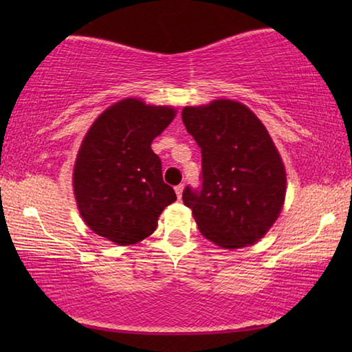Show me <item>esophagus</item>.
<instances>
[{
	"instance_id": "34e87169",
	"label": "esophagus",
	"mask_w": 352,
	"mask_h": 352,
	"mask_svg": "<svg viewBox=\"0 0 352 352\" xmlns=\"http://www.w3.org/2000/svg\"><path fill=\"white\" fill-rule=\"evenodd\" d=\"M175 194L178 199H182V194H183V184H178V186H175Z\"/></svg>"
}]
</instances>
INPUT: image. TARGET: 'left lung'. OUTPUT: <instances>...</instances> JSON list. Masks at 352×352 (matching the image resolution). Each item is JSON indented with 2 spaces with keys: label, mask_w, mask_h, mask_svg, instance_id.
<instances>
[{
  "label": "left lung",
  "mask_w": 352,
  "mask_h": 352,
  "mask_svg": "<svg viewBox=\"0 0 352 352\" xmlns=\"http://www.w3.org/2000/svg\"><path fill=\"white\" fill-rule=\"evenodd\" d=\"M182 119L201 151V188H184L183 204L216 245H253L285 199L284 163L269 132L248 107L230 99L184 107Z\"/></svg>",
  "instance_id": "obj_1"
}]
</instances>
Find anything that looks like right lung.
<instances>
[{
  "mask_svg": "<svg viewBox=\"0 0 352 352\" xmlns=\"http://www.w3.org/2000/svg\"><path fill=\"white\" fill-rule=\"evenodd\" d=\"M174 118L172 107L127 98L93 122L77 153L73 188L83 222L94 233L118 245L141 242L177 200L151 147Z\"/></svg>",
  "mask_w": 352,
  "mask_h": 352,
  "instance_id": "add662e5",
  "label": "right lung"
}]
</instances>
